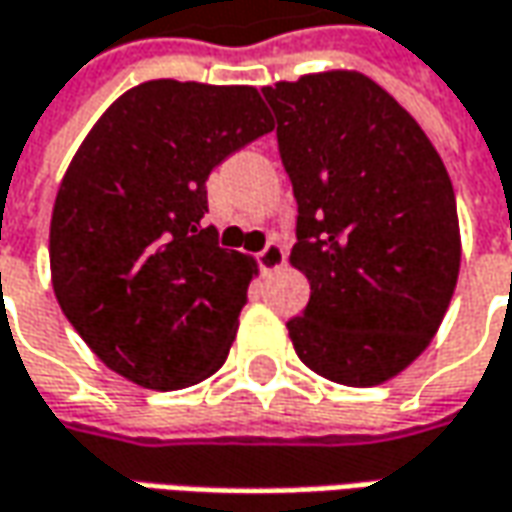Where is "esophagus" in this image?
I'll use <instances>...</instances> for the list:
<instances>
[{
    "instance_id": "esophagus-1",
    "label": "esophagus",
    "mask_w": 512,
    "mask_h": 512,
    "mask_svg": "<svg viewBox=\"0 0 512 512\" xmlns=\"http://www.w3.org/2000/svg\"><path fill=\"white\" fill-rule=\"evenodd\" d=\"M283 263H286V249H283L277 240H269V243L257 252V266H260V272H277Z\"/></svg>"
}]
</instances>
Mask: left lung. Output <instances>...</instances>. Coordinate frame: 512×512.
<instances>
[{
	"label": "left lung",
	"instance_id": "left-lung-1",
	"mask_svg": "<svg viewBox=\"0 0 512 512\" xmlns=\"http://www.w3.org/2000/svg\"><path fill=\"white\" fill-rule=\"evenodd\" d=\"M297 201L291 266L309 306L291 343L314 374L368 388L428 348L459 277L448 169L377 81L351 70L263 87Z\"/></svg>",
	"mask_w": 512,
	"mask_h": 512
}]
</instances>
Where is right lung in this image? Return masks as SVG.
Instances as JSON below:
<instances>
[{
  "instance_id": "right-lung-1",
  "label": "right lung",
  "mask_w": 512,
  "mask_h": 512,
  "mask_svg": "<svg viewBox=\"0 0 512 512\" xmlns=\"http://www.w3.org/2000/svg\"><path fill=\"white\" fill-rule=\"evenodd\" d=\"M274 124L255 87L144 81L110 104L64 172L53 291L115 374L178 391L221 368L255 260L203 226L206 178Z\"/></svg>"
}]
</instances>
